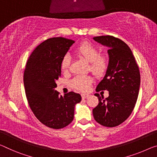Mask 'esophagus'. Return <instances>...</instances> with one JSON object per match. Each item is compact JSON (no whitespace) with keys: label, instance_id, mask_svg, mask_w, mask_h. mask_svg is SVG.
Here are the masks:
<instances>
[{"label":"esophagus","instance_id":"obj_1","mask_svg":"<svg viewBox=\"0 0 157 157\" xmlns=\"http://www.w3.org/2000/svg\"><path fill=\"white\" fill-rule=\"evenodd\" d=\"M88 96H89L88 94H84V93L81 94V98H82V99H86V98H88Z\"/></svg>","mask_w":157,"mask_h":157}]
</instances>
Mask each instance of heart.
<instances>
[{"instance_id": "1", "label": "heart", "mask_w": 157, "mask_h": 157, "mask_svg": "<svg viewBox=\"0 0 157 157\" xmlns=\"http://www.w3.org/2000/svg\"><path fill=\"white\" fill-rule=\"evenodd\" d=\"M74 54L77 57L89 62L88 69L95 76L101 78L105 75L109 69L110 58L107 54H100V49L89 42L82 43L74 50ZM71 59L69 55H64L61 61L60 67L62 71L67 72L70 67ZM93 83V78L90 76H78L72 79L71 85L77 90L85 92L89 89Z\"/></svg>"}]
</instances>
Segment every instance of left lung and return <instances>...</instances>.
<instances>
[{
    "label": "left lung",
    "instance_id": "1",
    "mask_svg": "<svg viewBox=\"0 0 157 157\" xmlns=\"http://www.w3.org/2000/svg\"><path fill=\"white\" fill-rule=\"evenodd\" d=\"M93 39L109 47V69L96 88L107 90L109 97L95 93L99 100L94 108V119L102 126L115 127L125 121L133 110L138 97L140 74L136 58L126 43L112 36H101Z\"/></svg>",
    "mask_w": 157,
    "mask_h": 157
}]
</instances>
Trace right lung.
<instances>
[{
	"instance_id": "add662e5",
	"label": "right lung",
	"mask_w": 157,
	"mask_h": 157,
	"mask_svg": "<svg viewBox=\"0 0 157 157\" xmlns=\"http://www.w3.org/2000/svg\"><path fill=\"white\" fill-rule=\"evenodd\" d=\"M74 41L50 38L36 48L26 62L24 85L29 105L35 117L53 129L66 127L74 119V107L81 96L74 92L64 97L55 90L61 76V61Z\"/></svg>"
}]
</instances>
